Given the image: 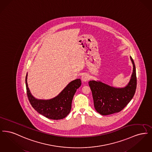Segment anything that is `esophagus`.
<instances>
[{"mask_svg":"<svg viewBox=\"0 0 152 152\" xmlns=\"http://www.w3.org/2000/svg\"><path fill=\"white\" fill-rule=\"evenodd\" d=\"M89 79V77L87 74H84L81 77V80L83 82H87Z\"/></svg>","mask_w":152,"mask_h":152,"instance_id":"34e87169","label":"esophagus"}]
</instances>
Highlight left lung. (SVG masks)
Instances as JSON below:
<instances>
[{"label":"left lung","mask_w":152,"mask_h":152,"mask_svg":"<svg viewBox=\"0 0 152 152\" xmlns=\"http://www.w3.org/2000/svg\"><path fill=\"white\" fill-rule=\"evenodd\" d=\"M133 73L126 87L115 88L99 81H89L96 110L101 115H109L122 110L133 97L137 87L136 66L132 57Z\"/></svg>","instance_id":"1"}]
</instances>
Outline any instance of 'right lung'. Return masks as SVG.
Listing matches in <instances>:
<instances>
[{"label": "right lung", "mask_w": 152, "mask_h": 152, "mask_svg": "<svg viewBox=\"0 0 152 152\" xmlns=\"http://www.w3.org/2000/svg\"><path fill=\"white\" fill-rule=\"evenodd\" d=\"M27 73L26 77L27 94L32 107L40 114L52 120L65 118L71 109L73 96L81 85L80 79L70 82L58 96L50 100H38L31 94L27 84Z\"/></svg>", "instance_id": "add662e5"}]
</instances>
